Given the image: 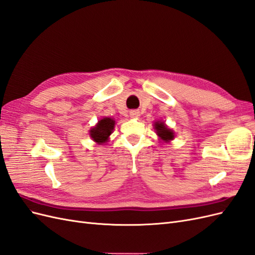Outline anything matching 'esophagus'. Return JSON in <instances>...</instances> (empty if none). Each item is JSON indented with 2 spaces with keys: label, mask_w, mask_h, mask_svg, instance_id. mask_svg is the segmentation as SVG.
<instances>
[{
  "label": "esophagus",
  "mask_w": 255,
  "mask_h": 255,
  "mask_svg": "<svg viewBox=\"0 0 255 255\" xmlns=\"http://www.w3.org/2000/svg\"><path fill=\"white\" fill-rule=\"evenodd\" d=\"M129 116L132 118H137L138 116H139V112H137V111H132V112H129Z\"/></svg>",
  "instance_id": "34e87169"
}]
</instances>
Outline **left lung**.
<instances>
[{
	"mask_svg": "<svg viewBox=\"0 0 255 255\" xmlns=\"http://www.w3.org/2000/svg\"><path fill=\"white\" fill-rule=\"evenodd\" d=\"M155 128H156L157 135L161 138V139H164V140H166V141L173 139V133H172V130L169 129V128L164 125V123L156 122V123H155Z\"/></svg>",
	"mask_w": 255,
	"mask_h": 255,
	"instance_id": "left-lung-1",
	"label": "left lung"
}]
</instances>
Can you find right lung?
Listing matches in <instances>:
<instances>
[{"label":"right lung","instance_id":"obj_1","mask_svg":"<svg viewBox=\"0 0 255 255\" xmlns=\"http://www.w3.org/2000/svg\"><path fill=\"white\" fill-rule=\"evenodd\" d=\"M115 127V121L111 118L100 120L98 125L90 130V136L98 143H102L107 140L112 134Z\"/></svg>","mask_w":255,"mask_h":255}]
</instances>
